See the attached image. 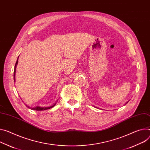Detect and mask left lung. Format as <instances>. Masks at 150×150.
<instances>
[{"instance_id":"obj_1","label":"left lung","mask_w":150,"mask_h":150,"mask_svg":"<svg viewBox=\"0 0 150 150\" xmlns=\"http://www.w3.org/2000/svg\"><path fill=\"white\" fill-rule=\"evenodd\" d=\"M128 102H129V101H128V102H126V104H127V103H128Z\"/></svg>"}]
</instances>
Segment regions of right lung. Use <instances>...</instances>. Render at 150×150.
Listing matches in <instances>:
<instances>
[{
    "label": "right lung",
    "instance_id": "1",
    "mask_svg": "<svg viewBox=\"0 0 150 150\" xmlns=\"http://www.w3.org/2000/svg\"><path fill=\"white\" fill-rule=\"evenodd\" d=\"M18 59L17 60V62H16V63L15 64V67H14V72H13V79H14V82L16 81V79H15V75H16V67H17V64H18ZM56 104V103H54V105L50 106H48V107H42V106H36L35 107H33V108H31L28 105H26L27 107H28L29 108L31 109V110H35V111H44V110H48V109H50L52 107H54V106H55V105Z\"/></svg>",
    "mask_w": 150,
    "mask_h": 150
}]
</instances>
